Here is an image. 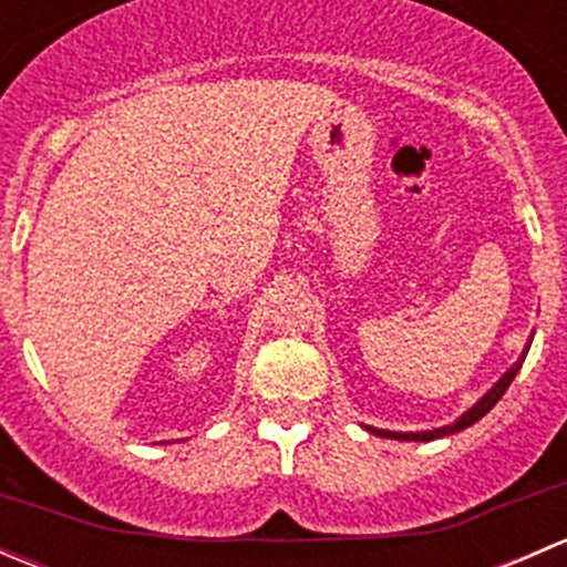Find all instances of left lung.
<instances>
[{
	"label": "left lung",
	"mask_w": 567,
	"mask_h": 567,
	"mask_svg": "<svg viewBox=\"0 0 567 567\" xmlns=\"http://www.w3.org/2000/svg\"><path fill=\"white\" fill-rule=\"evenodd\" d=\"M527 351H529V348H527ZM527 351H524V357H527ZM524 357L518 359V362L513 364V368L507 370V373L502 375L499 381H496L494 390L485 394L483 400H477V403H474L472 409H468L466 414H463L461 420L455 422V425L436 427V431H422V433H392V431H375V427H370V431L379 433V436H384V439H405V442H431V439H442V436H450V433H458V431H463V427H468V425H474V422H477V420H483V416L488 414V411L494 409L496 403H499V398L507 392V386H511V381L516 379V373H518V370H522Z\"/></svg>",
	"instance_id": "obj_1"
}]
</instances>
